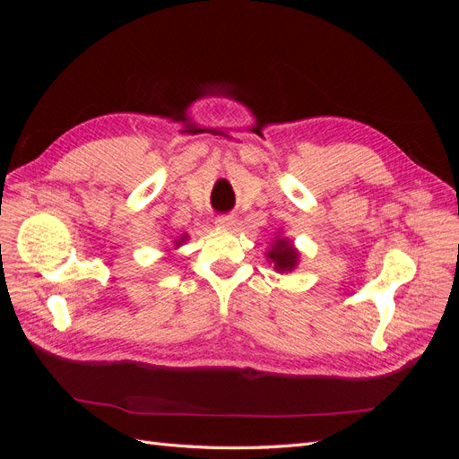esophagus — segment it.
<instances>
[{
	"label": "esophagus",
	"instance_id": "1",
	"mask_svg": "<svg viewBox=\"0 0 459 459\" xmlns=\"http://www.w3.org/2000/svg\"><path fill=\"white\" fill-rule=\"evenodd\" d=\"M214 224L221 230H231V228H235V224H238V220H235L233 216H218L214 220Z\"/></svg>",
	"mask_w": 459,
	"mask_h": 459
}]
</instances>
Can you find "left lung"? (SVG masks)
I'll list each match as a JSON object with an SVG mask.
<instances>
[{
  "instance_id": "obj_1",
  "label": "left lung",
  "mask_w": 459,
  "mask_h": 459,
  "mask_svg": "<svg viewBox=\"0 0 459 459\" xmlns=\"http://www.w3.org/2000/svg\"><path fill=\"white\" fill-rule=\"evenodd\" d=\"M266 258L268 262L273 264V268L277 272L285 273V272H293L297 268L300 253L295 248L293 241H289L287 238H277L270 251L266 253Z\"/></svg>"
}]
</instances>
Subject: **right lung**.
Returning <instances> with one entry per match:
<instances>
[{"label":"right lung","instance_id":"obj_1","mask_svg":"<svg viewBox=\"0 0 459 459\" xmlns=\"http://www.w3.org/2000/svg\"><path fill=\"white\" fill-rule=\"evenodd\" d=\"M184 241H187V233H184V235H182V238H178V239L174 241V247H179V245H182Z\"/></svg>","mask_w":459,"mask_h":459}]
</instances>
